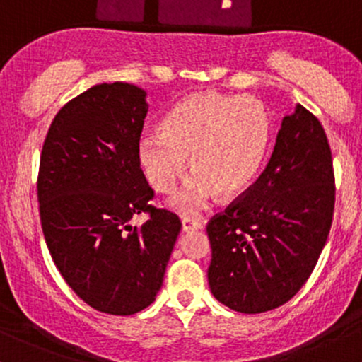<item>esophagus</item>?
Here are the masks:
<instances>
[{
	"instance_id": "obj_1",
	"label": "esophagus",
	"mask_w": 362,
	"mask_h": 362,
	"mask_svg": "<svg viewBox=\"0 0 362 362\" xmlns=\"http://www.w3.org/2000/svg\"><path fill=\"white\" fill-rule=\"evenodd\" d=\"M182 231H195V229L204 228V223L198 219H193V217H182Z\"/></svg>"
}]
</instances>
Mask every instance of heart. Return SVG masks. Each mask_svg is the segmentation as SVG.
<instances>
[{
  "label": "heart",
  "mask_w": 362,
  "mask_h": 362,
  "mask_svg": "<svg viewBox=\"0 0 362 362\" xmlns=\"http://www.w3.org/2000/svg\"><path fill=\"white\" fill-rule=\"evenodd\" d=\"M269 138V115L257 98L195 93L169 112L162 131L139 138V160L150 185L170 193L192 155L197 173L174 198V207L193 214L217 192L235 195L247 188L266 158Z\"/></svg>",
  "instance_id": "1"
}]
</instances>
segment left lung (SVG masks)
I'll return each mask as SVG.
<instances>
[{"label": "left lung", "instance_id": "obj_1", "mask_svg": "<svg viewBox=\"0 0 362 362\" xmlns=\"http://www.w3.org/2000/svg\"><path fill=\"white\" fill-rule=\"evenodd\" d=\"M333 209L328 138L316 115L297 105L283 119L259 180L209 221L214 297L245 314L288 302L320 259Z\"/></svg>", "mask_w": 362, "mask_h": 362}]
</instances>
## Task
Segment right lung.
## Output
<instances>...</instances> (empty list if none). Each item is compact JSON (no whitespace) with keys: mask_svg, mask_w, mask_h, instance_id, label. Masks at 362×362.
Wrapping results in <instances>:
<instances>
[{"mask_svg":"<svg viewBox=\"0 0 362 362\" xmlns=\"http://www.w3.org/2000/svg\"><path fill=\"white\" fill-rule=\"evenodd\" d=\"M145 89L96 84L58 110L42 143L37 200L57 269L89 307L129 316L160 290L181 229L177 214L150 204L139 167ZM136 213L149 219L131 227Z\"/></svg>","mask_w":362,"mask_h":362,"instance_id":"obj_1","label":"right lung"}]
</instances>
